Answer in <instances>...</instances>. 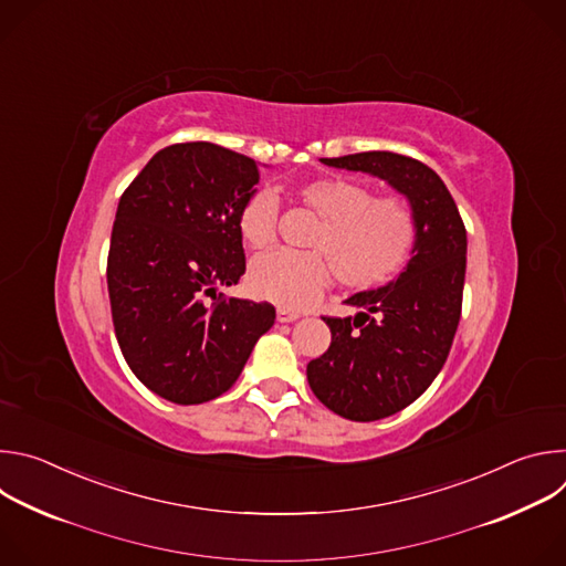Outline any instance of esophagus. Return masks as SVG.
<instances>
[{
    "label": "esophagus",
    "mask_w": 566,
    "mask_h": 566,
    "mask_svg": "<svg viewBox=\"0 0 566 566\" xmlns=\"http://www.w3.org/2000/svg\"><path fill=\"white\" fill-rule=\"evenodd\" d=\"M295 319H300V313L289 308H277V322H282V325H289V322H295Z\"/></svg>",
    "instance_id": "34e87169"
}]
</instances>
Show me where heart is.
<instances>
[{"instance_id":"obj_1","label":"heart","mask_w":566,"mask_h":566,"mask_svg":"<svg viewBox=\"0 0 566 566\" xmlns=\"http://www.w3.org/2000/svg\"><path fill=\"white\" fill-rule=\"evenodd\" d=\"M297 195L325 219L311 241L315 251L277 249L253 260L247 282L258 300L297 311L317 302L336 275L352 289L369 291L410 262L419 226L406 199H371L367 186L343 177L313 179ZM237 228L247 247L266 249L275 239L277 197L271 190L249 197Z\"/></svg>"}]
</instances>
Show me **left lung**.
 <instances>
[{
    "mask_svg": "<svg viewBox=\"0 0 566 566\" xmlns=\"http://www.w3.org/2000/svg\"><path fill=\"white\" fill-rule=\"evenodd\" d=\"M389 184L415 210L419 237L402 273L345 300L352 317H322L332 345L306 365L313 394L349 421H378L415 402L441 371L461 317L465 228L434 170L394 151L319 158Z\"/></svg>",
    "mask_w": 566,
    "mask_h": 566,
    "instance_id": "obj_1",
    "label": "left lung"
}]
</instances>
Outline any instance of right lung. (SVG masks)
<instances>
[{"mask_svg": "<svg viewBox=\"0 0 566 566\" xmlns=\"http://www.w3.org/2000/svg\"><path fill=\"white\" fill-rule=\"evenodd\" d=\"M258 181L244 154L177 143L118 201L107 258L116 338L136 378L179 406L228 391L275 322L269 302L217 293L247 271L237 217Z\"/></svg>", "mask_w": 566, "mask_h": 566, "instance_id": "add662e5", "label": "right lung"}]
</instances>
